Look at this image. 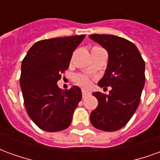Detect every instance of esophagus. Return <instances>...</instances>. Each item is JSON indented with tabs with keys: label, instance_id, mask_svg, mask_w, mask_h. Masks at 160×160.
I'll return each instance as SVG.
<instances>
[{
	"label": "esophagus",
	"instance_id": "obj_1",
	"mask_svg": "<svg viewBox=\"0 0 160 160\" xmlns=\"http://www.w3.org/2000/svg\"><path fill=\"white\" fill-rule=\"evenodd\" d=\"M89 94H91L90 92H88L87 90H82V96H83V98H85L87 95H89Z\"/></svg>",
	"mask_w": 160,
	"mask_h": 160
}]
</instances>
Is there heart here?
<instances>
[{
  "label": "heart",
  "instance_id": "1",
  "mask_svg": "<svg viewBox=\"0 0 160 160\" xmlns=\"http://www.w3.org/2000/svg\"><path fill=\"white\" fill-rule=\"evenodd\" d=\"M75 81L77 84L82 87H88L90 85V80L85 75H77L75 77Z\"/></svg>",
  "mask_w": 160,
  "mask_h": 160
}]
</instances>
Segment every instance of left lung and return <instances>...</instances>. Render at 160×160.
Instances as JSON below:
<instances>
[{
  "instance_id": "left-lung-1",
  "label": "left lung",
  "mask_w": 160,
  "mask_h": 160,
  "mask_svg": "<svg viewBox=\"0 0 160 160\" xmlns=\"http://www.w3.org/2000/svg\"><path fill=\"white\" fill-rule=\"evenodd\" d=\"M89 38L109 55L105 73L98 85L111 87L109 95L92 93L98 104L91 112V123L100 130H119L130 120L140 104L145 86V62L137 47L125 38L105 34H92Z\"/></svg>"
}]
</instances>
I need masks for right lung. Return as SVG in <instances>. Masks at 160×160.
<instances>
[{
    "label": "right lung",
    "mask_w": 160,
    "mask_h": 160,
    "mask_svg": "<svg viewBox=\"0 0 160 160\" xmlns=\"http://www.w3.org/2000/svg\"><path fill=\"white\" fill-rule=\"evenodd\" d=\"M85 35L56 38L35 42L23 59L20 87L25 107L33 122L47 132L66 129L82 98L80 87L62 91L57 86L69 67L74 49Z\"/></svg>",
    "instance_id": "1"
}]
</instances>
